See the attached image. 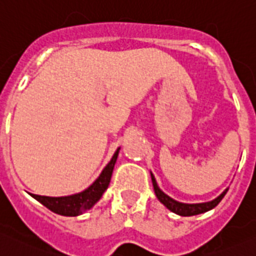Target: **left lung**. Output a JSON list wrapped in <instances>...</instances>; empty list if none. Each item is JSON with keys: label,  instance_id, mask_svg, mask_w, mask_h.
Segmentation results:
<instances>
[{"label": "left lung", "instance_id": "left-lung-1", "mask_svg": "<svg viewBox=\"0 0 256 256\" xmlns=\"http://www.w3.org/2000/svg\"><path fill=\"white\" fill-rule=\"evenodd\" d=\"M152 174V187H154V192L156 194L158 200H160L162 204L166 207L168 210H170L174 214H179V216H194V214H204V212L210 211V210L214 208L217 204L221 202V200L225 197V194L228 193V188H226L221 194L217 198H214V200H210V202H204V204H182V202H178V200H173L169 196H166L160 188L158 187L156 180H155L154 176Z\"/></svg>", "mask_w": 256, "mask_h": 256}]
</instances>
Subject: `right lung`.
<instances>
[{
    "instance_id": "1",
    "label": "right lung",
    "mask_w": 256,
    "mask_h": 256,
    "mask_svg": "<svg viewBox=\"0 0 256 256\" xmlns=\"http://www.w3.org/2000/svg\"><path fill=\"white\" fill-rule=\"evenodd\" d=\"M118 152H120V148L114 152L112 159L104 166L98 178L96 179L94 182L83 192L64 196V197H46V196L38 194H31V197H34L35 200H39L40 204H44L46 208H49L54 214H62V216H78V214H82L83 212L92 208L98 202L100 198L102 197L104 190L108 187L114 163H116L117 156H118Z\"/></svg>"
}]
</instances>
